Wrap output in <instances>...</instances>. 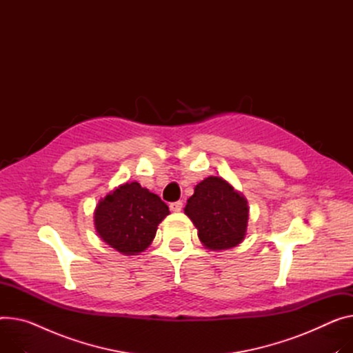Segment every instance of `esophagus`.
<instances>
[{
    "mask_svg": "<svg viewBox=\"0 0 353 353\" xmlns=\"http://www.w3.org/2000/svg\"><path fill=\"white\" fill-rule=\"evenodd\" d=\"M182 202L181 201H178V202H172V203H170V209L172 210V212H179L181 209H182Z\"/></svg>",
    "mask_w": 353,
    "mask_h": 353,
    "instance_id": "34e87169",
    "label": "esophagus"
}]
</instances>
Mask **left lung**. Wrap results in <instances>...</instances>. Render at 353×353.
I'll use <instances>...</instances> for the list:
<instances>
[{
    "label": "left lung",
    "mask_w": 353,
    "mask_h": 353,
    "mask_svg": "<svg viewBox=\"0 0 353 353\" xmlns=\"http://www.w3.org/2000/svg\"><path fill=\"white\" fill-rule=\"evenodd\" d=\"M183 212L198 229L202 245L209 250L233 249L248 234V199L222 176H208L201 181Z\"/></svg>",
    "instance_id": "obj_1"
}]
</instances>
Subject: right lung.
Segmentation results:
<instances>
[{"label": "right lung", "mask_w": 353, "mask_h": 353, "mask_svg": "<svg viewBox=\"0 0 353 353\" xmlns=\"http://www.w3.org/2000/svg\"><path fill=\"white\" fill-rule=\"evenodd\" d=\"M93 214L94 229L104 243L124 256H137L151 245L170 209L158 195L134 181L116 186L101 198Z\"/></svg>", "instance_id": "right-lung-1"}]
</instances>
